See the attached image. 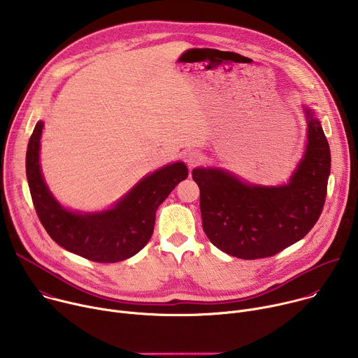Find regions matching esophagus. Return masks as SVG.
<instances>
[{
  "mask_svg": "<svg viewBox=\"0 0 358 358\" xmlns=\"http://www.w3.org/2000/svg\"><path fill=\"white\" fill-rule=\"evenodd\" d=\"M185 162H187V164L189 166V169H191V167H195V166L201 162L199 151H196V150H188V151L185 152Z\"/></svg>",
  "mask_w": 358,
  "mask_h": 358,
  "instance_id": "esophagus-1",
  "label": "esophagus"
}]
</instances>
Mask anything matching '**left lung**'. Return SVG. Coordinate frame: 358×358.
<instances>
[{
  "instance_id": "8db88e82",
  "label": "left lung",
  "mask_w": 358,
  "mask_h": 358,
  "mask_svg": "<svg viewBox=\"0 0 358 358\" xmlns=\"http://www.w3.org/2000/svg\"><path fill=\"white\" fill-rule=\"evenodd\" d=\"M303 112L308 143L286 184H250L215 167L192 170V178L199 187L203 232L231 257H273L308 235L323 211L330 147L315 110L303 106Z\"/></svg>"
}]
</instances>
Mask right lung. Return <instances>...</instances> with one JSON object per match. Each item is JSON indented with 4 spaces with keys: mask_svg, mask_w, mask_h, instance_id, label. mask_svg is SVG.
<instances>
[{
    "mask_svg": "<svg viewBox=\"0 0 358 358\" xmlns=\"http://www.w3.org/2000/svg\"><path fill=\"white\" fill-rule=\"evenodd\" d=\"M43 122L35 124L27 148V178L38 218L59 246L99 264H115L140 252L152 235L156 211L176 185L188 177L182 162L143 177L113 207L79 213L61 206L49 191L39 164Z\"/></svg>",
    "mask_w": 358,
    "mask_h": 358,
    "instance_id": "add662e5",
    "label": "right lung"
}]
</instances>
